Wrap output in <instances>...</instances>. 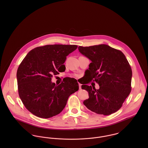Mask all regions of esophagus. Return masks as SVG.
Masks as SVG:
<instances>
[{
  "mask_svg": "<svg viewBox=\"0 0 148 148\" xmlns=\"http://www.w3.org/2000/svg\"><path fill=\"white\" fill-rule=\"evenodd\" d=\"M79 88L81 89V87H82V84L80 83H79Z\"/></svg>",
  "mask_w": 148,
  "mask_h": 148,
  "instance_id": "esophagus-1",
  "label": "esophagus"
}]
</instances>
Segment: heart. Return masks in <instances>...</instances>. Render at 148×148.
I'll list each match as a JSON object with an SVG mask.
<instances>
[{
  "label": "heart",
  "mask_w": 148,
  "mask_h": 148,
  "mask_svg": "<svg viewBox=\"0 0 148 148\" xmlns=\"http://www.w3.org/2000/svg\"><path fill=\"white\" fill-rule=\"evenodd\" d=\"M76 76H77V75H76Z\"/></svg>",
  "instance_id": "heart-1"
}]
</instances>
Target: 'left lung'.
I'll return each mask as SVG.
<instances>
[{"mask_svg":"<svg viewBox=\"0 0 148 148\" xmlns=\"http://www.w3.org/2000/svg\"><path fill=\"white\" fill-rule=\"evenodd\" d=\"M78 49L92 61L85 72L87 79L82 85L89 96L84 104L97 114L115 113L121 108L132 89V71L125 56L121 51L106 44L79 46ZM92 81L99 84V90L87 85Z\"/></svg>","mask_w":148,"mask_h":148,"instance_id":"left-lung-1","label":"left lung"}]
</instances>
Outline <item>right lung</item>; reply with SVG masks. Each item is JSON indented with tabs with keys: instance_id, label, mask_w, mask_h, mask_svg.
Returning <instances> with one entry per match:
<instances>
[{
	"instance_id": "1",
	"label": "right lung",
	"mask_w": 148,
	"mask_h": 148,
	"mask_svg": "<svg viewBox=\"0 0 148 148\" xmlns=\"http://www.w3.org/2000/svg\"><path fill=\"white\" fill-rule=\"evenodd\" d=\"M77 45L49 44L31 50L20 64L16 73L18 93L24 106L35 116L48 119L59 114L69 96L79 90L75 79L65 77L56 85L53 75L65 71L66 56Z\"/></svg>"
}]
</instances>
